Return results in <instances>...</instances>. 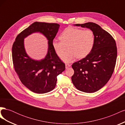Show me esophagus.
Wrapping results in <instances>:
<instances>
[{
    "mask_svg": "<svg viewBox=\"0 0 125 125\" xmlns=\"http://www.w3.org/2000/svg\"><path fill=\"white\" fill-rule=\"evenodd\" d=\"M65 66H66V69L68 68L69 67H70L71 66V65H70V64H68V63H66L65 64Z\"/></svg>",
    "mask_w": 125,
    "mask_h": 125,
    "instance_id": "34e87169",
    "label": "esophagus"
}]
</instances>
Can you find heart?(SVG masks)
<instances>
[{
    "label": "heart",
    "instance_id": "1",
    "mask_svg": "<svg viewBox=\"0 0 125 125\" xmlns=\"http://www.w3.org/2000/svg\"><path fill=\"white\" fill-rule=\"evenodd\" d=\"M60 40H55L52 45L59 56L62 55L66 48H69L63 55L62 60L68 63L78 57L83 58L88 56L94 46L95 39L93 33L90 30L68 28L60 34Z\"/></svg>",
    "mask_w": 125,
    "mask_h": 125
}]
</instances>
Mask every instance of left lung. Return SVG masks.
Masks as SVG:
<instances>
[{"label":"left lung","instance_id":"8db88e82","mask_svg":"<svg viewBox=\"0 0 125 125\" xmlns=\"http://www.w3.org/2000/svg\"><path fill=\"white\" fill-rule=\"evenodd\" d=\"M74 25L91 30L95 42L88 56L72 65L74 71L72 82L82 92H95L107 83L114 72L117 55L115 41L110 34L93 22Z\"/></svg>","mask_w":125,"mask_h":125}]
</instances>
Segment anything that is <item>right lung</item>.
Here are the masks:
<instances>
[{
    "mask_svg": "<svg viewBox=\"0 0 125 125\" xmlns=\"http://www.w3.org/2000/svg\"><path fill=\"white\" fill-rule=\"evenodd\" d=\"M57 23L35 22L19 34L12 48L15 71L20 81L31 91L45 93L56 86L57 77L65 70V65L59 59L52 42L59 29ZM39 32L48 41V50L45 58L40 60L31 58L26 53L24 39L33 33Z\"/></svg>",
    "mask_w": 125,
    "mask_h": 125,
    "instance_id": "1",
    "label": "right lung"
}]
</instances>
